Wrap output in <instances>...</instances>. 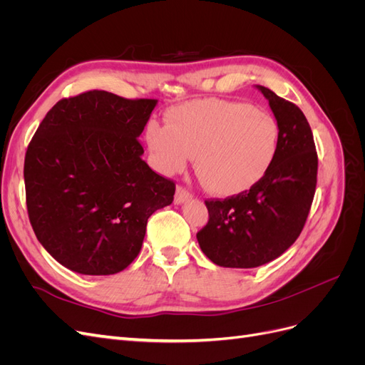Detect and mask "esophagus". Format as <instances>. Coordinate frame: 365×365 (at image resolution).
<instances>
[{
  "label": "esophagus",
  "mask_w": 365,
  "mask_h": 365,
  "mask_svg": "<svg viewBox=\"0 0 365 365\" xmlns=\"http://www.w3.org/2000/svg\"><path fill=\"white\" fill-rule=\"evenodd\" d=\"M192 197V193L184 189L182 185H178L176 187V192H175V204H184L187 202Z\"/></svg>",
  "instance_id": "34e87169"
}]
</instances>
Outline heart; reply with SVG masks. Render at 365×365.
Here are the masks:
<instances>
[{
    "label": "heart",
    "mask_w": 365,
    "mask_h": 365,
    "mask_svg": "<svg viewBox=\"0 0 365 365\" xmlns=\"http://www.w3.org/2000/svg\"><path fill=\"white\" fill-rule=\"evenodd\" d=\"M146 138L163 173L181 172L196 155V173L207 189L235 196L267 175L277 155L280 128L264 109L201 98L175 108L168 125L150 123Z\"/></svg>",
    "instance_id": "1"
}]
</instances>
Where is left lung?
Returning <instances> with one entry per match:
<instances>
[{"instance_id":"left-lung-1","label":"left lung","mask_w":365,"mask_h":365,"mask_svg":"<svg viewBox=\"0 0 365 365\" xmlns=\"http://www.w3.org/2000/svg\"><path fill=\"white\" fill-rule=\"evenodd\" d=\"M256 88L279 123V150L250 190L205 201L210 217L196 239L205 256L224 268H257L280 257L300 236L315 195L318 158L304 114L268 88Z\"/></svg>"}]
</instances>
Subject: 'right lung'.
<instances>
[{
	"instance_id": "1",
	"label": "right lung",
	"mask_w": 365,
	"mask_h": 365,
	"mask_svg": "<svg viewBox=\"0 0 365 365\" xmlns=\"http://www.w3.org/2000/svg\"><path fill=\"white\" fill-rule=\"evenodd\" d=\"M155 105L86 91L59 101L33 135L24 161L29 219L65 268L123 271L138 256L150 215L172 204L175 184L143 161L138 143Z\"/></svg>"
}]
</instances>
